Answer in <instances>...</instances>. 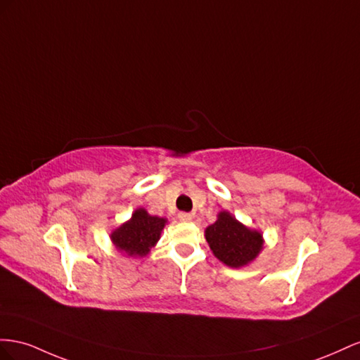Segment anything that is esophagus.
I'll use <instances>...</instances> for the list:
<instances>
[{
    "instance_id": "obj_1",
    "label": "esophagus",
    "mask_w": 360,
    "mask_h": 360,
    "mask_svg": "<svg viewBox=\"0 0 360 360\" xmlns=\"http://www.w3.org/2000/svg\"><path fill=\"white\" fill-rule=\"evenodd\" d=\"M178 219H179L181 221L186 223V221H190V220L193 219V215L188 214V212H179V214H178Z\"/></svg>"
}]
</instances>
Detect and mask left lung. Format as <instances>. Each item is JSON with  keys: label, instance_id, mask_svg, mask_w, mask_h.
Returning <instances> with one entry per match:
<instances>
[{"label": "left lung", "instance_id": "obj_1", "mask_svg": "<svg viewBox=\"0 0 360 360\" xmlns=\"http://www.w3.org/2000/svg\"><path fill=\"white\" fill-rule=\"evenodd\" d=\"M215 258L232 269L250 264L264 249L262 233L240 223L228 211H221L217 220L205 229Z\"/></svg>", "mask_w": 360, "mask_h": 360}]
</instances>
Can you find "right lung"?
Returning a JSON list of instances; mask_svg holds the SVG:
<instances>
[{
    "instance_id": "1",
    "label": "right lung",
    "mask_w": 360,
    "mask_h": 360,
    "mask_svg": "<svg viewBox=\"0 0 360 360\" xmlns=\"http://www.w3.org/2000/svg\"><path fill=\"white\" fill-rule=\"evenodd\" d=\"M166 223V219L150 215L146 210L139 208L128 221L111 232L110 238L119 252L132 258H143L158 243Z\"/></svg>"
}]
</instances>
